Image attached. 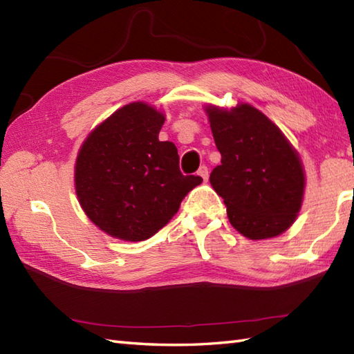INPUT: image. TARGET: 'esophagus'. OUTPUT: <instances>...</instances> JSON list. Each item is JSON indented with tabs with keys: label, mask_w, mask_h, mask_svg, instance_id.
Segmentation results:
<instances>
[{
	"label": "esophagus",
	"mask_w": 354,
	"mask_h": 354,
	"mask_svg": "<svg viewBox=\"0 0 354 354\" xmlns=\"http://www.w3.org/2000/svg\"><path fill=\"white\" fill-rule=\"evenodd\" d=\"M198 175L204 179V181L207 183L208 181V169L205 167V165H202V167H199V170H198Z\"/></svg>",
	"instance_id": "esophagus-1"
}]
</instances>
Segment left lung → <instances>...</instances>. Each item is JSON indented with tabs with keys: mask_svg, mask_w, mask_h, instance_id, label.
<instances>
[{
	"mask_svg": "<svg viewBox=\"0 0 354 354\" xmlns=\"http://www.w3.org/2000/svg\"><path fill=\"white\" fill-rule=\"evenodd\" d=\"M221 165L209 175L232 227L251 240L280 236L301 209L306 175L280 127L248 103L205 106Z\"/></svg>",
	"mask_w": 354,
	"mask_h": 354,
	"instance_id": "1",
	"label": "left lung"
}]
</instances>
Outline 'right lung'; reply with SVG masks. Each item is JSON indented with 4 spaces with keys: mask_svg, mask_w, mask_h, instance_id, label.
<instances>
[{
    "mask_svg": "<svg viewBox=\"0 0 354 354\" xmlns=\"http://www.w3.org/2000/svg\"><path fill=\"white\" fill-rule=\"evenodd\" d=\"M164 120L145 102L129 103L97 126L79 150L74 185L80 207L111 237H152L202 183L183 175L173 142L158 140Z\"/></svg>",
    "mask_w": 354,
    "mask_h": 354,
    "instance_id": "obj_1",
    "label": "right lung"
}]
</instances>
